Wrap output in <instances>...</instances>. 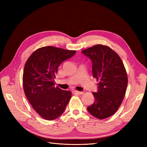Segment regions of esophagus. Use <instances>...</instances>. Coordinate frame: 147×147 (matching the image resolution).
I'll list each match as a JSON object with an SVG mask.
<instances>
[{
    "label": "esophagus",
    "instance_id": "obj_1",
    "mask_svg": "<svg viewBox=\"0 0 147 147\" xmlns=\"http://www.w3.org/2000/svg\"><path fill=\"white\" fill-rule=\"evenodd\" d=\"M74 93H75V94H76L80 95V94H83V92H82V91H74Z\"/></svg>",
    "mask_w": 147,
    "mask_h": 147
}]
</instances>
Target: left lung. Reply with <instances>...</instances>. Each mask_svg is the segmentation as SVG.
Segmentation results:
<instances>
[{
	"label": "left lung",
	"mask_w": 147,
	"mask_h": 147,
	"mask_svg": "<svg viewBox=\"0 0 147 147\" xmlns=\"http://www.w3.org/2000/svg\"><path fill=\"white\" fill-rule=\"evenodd\" d=\"M82 52L91 60L93 77L99 81L97 92H92L94 102L87 109L93 117L107 118L117 112L125 96V67L118 55L109 47L96 45Z\"/></svg>",
	"instance_id": "obj_1"
}]
</instances>
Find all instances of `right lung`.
I'll list each match as a JSON object with an SVG mask.
<instances>
[{
  "label": "right lung",
  "mask_w": 147,
  "mask_h": 147,
  "mask_svg": "<svg viewBox=\"0 0 147 147\" xmlns=\"http://www.w3.org/2000/svg\"><path fill=\"white\" fill-rule=\"evenodd\" d=\"M76 51L43 47L30 56L24 65L23 83L25 95L40 116L47 120L60 117L72 97L69 91L55 87L59 65Z\"/></svg>",
  "instance_id": "add662e5"
}]
</instances>
